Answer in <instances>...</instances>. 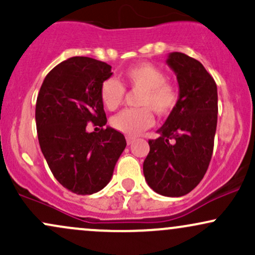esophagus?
<instances>
[{"instance_id": "1", "label": "esophagus", "mask_w": 255, "mask_h": 255, "mask_svg": "<svg viewBox=\"0 0 255 255\" xmlns=\"http://www.w3.org/2000/svg\"><path fill=\"white\" fill-rule=\"evenodd\" d=\"M126 140H127L128 145H131L134 141H135V137H134V136H127V137H126Z\"/></svg>"}]
</instances>
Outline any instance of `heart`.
<instances>
[{
  "instance_id": "heart-1",
  "label": "heart",
  "mask_w": 255,
  "mask_h": 255,
  "mask_svg": "<svg viewBox=\"0 0 255 255\" xmlns=\"http://www.w3.org/2000/svg\"><path fill=\"white\" fill-rule=\"evenodd\" d=\"M162 69L150 63H140L124 73L122 81L108 79L101 86V101L108 110H116L125 98V87L139 92L135 98L136 109L125 110L111 120L116 130L126 135H137L153 125L151 111L166 116L177 107L180 92L175 85L166 81Z\"/></svg>"
}]
</instances>
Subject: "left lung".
<instances>
[{"instance_id": "obj_1", "label": "left lung", "mask_w": 255, "mask_h": 255, "mask_svg": "<svg viewBox=\"0 0 255 255\" xmlns=\"http://www.w3.org/2000/svg\"><path fill=\"white\" fill-rule=\"evenodd\" d=\"M166 64L176 74L180 101L159 136L148 140L142 170L148 186L164 197L188 194L203 180L217 128V85L205 67L182 52H170Z\"/></svg>"}]
</instances>
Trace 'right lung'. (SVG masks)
I'll return each instance as SVG.
<instances>
[{
	"label": "right lung",
	"instance_id": "right-lung-1",
	"mask_svg": "<svg viewBox=\"0 0 255 255\" xmlns=\"http://www.w3.org/2000/svg\"><path fill=\"white\" fill-rule=\"evenodd\" d=\"M111 75L110 64L71 57L48 73L38 93L40 150L55 178L75 194L103 189L127 145L124 134L109 126L98 133L86 130L89 122L107 125L101 86Z\"/></svg>",
	"mask_w": 255,
	"mask_h": 255
}]
</instances>
